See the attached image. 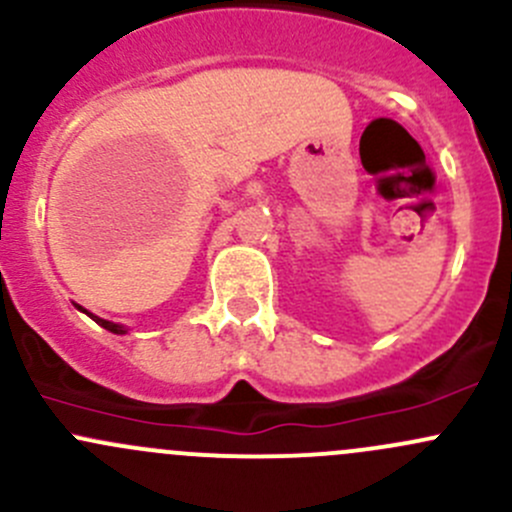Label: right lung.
I'll return each mask as SVG.
<instances>
[{
  "mask_svg": "<svg viewBox=\"0 0 512 512\" xmlns=\"http://www.w3.org/2000/svg\"><path fill=\"white\" fill-rule=\"evenodd\" d=\"M84 312H86V309H84ZM86 314H89V312H86ZM89 317H91V319H94V322H96V324H101V327H103V329H108V332H113V334H126V329H123V327H121V324H113V322H106V319H101V317H94V314H89Z\"/></svg>",
  "mask_w": 512,
  "mask_h": 512,
  "instance_id": "obj_1",
  "label": "right lung"
}]
</instances>
